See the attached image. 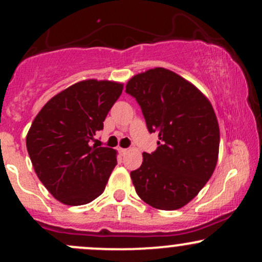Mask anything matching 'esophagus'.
<instances>
[{
    "instance_id": "esophagus-1",
    "label": "esophagus",
    "mask_w": 262,
    "mask_h": 262,
    "mask_svg": "<svg viewBox=\"0 0 262 262\" xmlns=\"http://www.w3.org/2000/svg\"><path fill=\"white\" fill-rule=\"evenodd\" d=\"M119 152H121L122 155H125L128 152V149H123V148H119Z\"/></svg>"
}]
</instances>
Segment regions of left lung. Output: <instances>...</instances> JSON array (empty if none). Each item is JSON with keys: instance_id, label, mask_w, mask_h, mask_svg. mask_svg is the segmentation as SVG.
<instances>
[{"instance_id": "left-lung-1", "label": "left lung", "mask_w": 262, "mask_h": 262, "mask_svg": "<svg viewBox=\"0 0 262 262\" xmlns=\"http://www.w3.org/2000/svg\"><path fill=\"white\" fill-rule=\"evenodd\" d=\"M125 92L137 100L158 149L144 152L130 172L138 196L156 209L182 208L212 176L219 154V125L208 98L173 71L155 68L134 75Z\"/></svg>"}]
</instances>
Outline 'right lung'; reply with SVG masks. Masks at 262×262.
Segmentation results:
<instances>
[{"mask_svg":"<svg viewBox=\"0 0 262 262\" xmlns=\"http://www.w3.org/2000/svg\"><path fill=\"white\" fill-rule=\"evenodd\" d=\"M123 83L89 79L50 98L26 138L35 173L66 206L92 202L104 191L117 165V151L93 144Z\"/></svg>","mask_w":262,"mask_h":262,"instance_id":"obj_1","label":"right lung"}]
</instances>
